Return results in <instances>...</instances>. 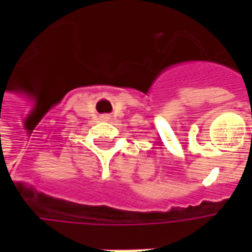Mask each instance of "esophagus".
Returning a JSON list of instances; mask_svg holds the SVG:
<instances>
[{
	"label": "esophagus",
	"instance_id": "obj_1",
	"mask_svg": "<svg viewBox=\"0 0 252 252\" xmlns=\"http://www.w3.org/2000/svg\"><path fill=\"white\" fill-rule=\"evenodd\" d=\"M102 118H103L105 121H108V119H109V116H102Z\"/></svg>",
	"mask_w": 252,
	"mask_h": 252
}]
</instances>
